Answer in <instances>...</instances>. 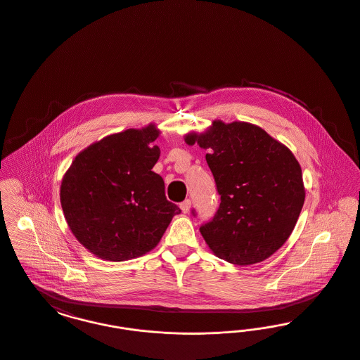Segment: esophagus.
Returning a JSON list of instances; mask_svg holds the SVG:
<instances>
[{
  "label": "esophagus",
  "instance_id": "obj_1",
  "mask_svg": "<svg viewBox=\"0 0 360 360\" xmlns=\"http://www.w3.org/2000/svg\"><path fill=\"white\" fill-rule=\"evenodd\" d=\"M190 206H191V201L190 200H185L184 202H181V210L184 212V213H188V210H190Z\"/></svg>",
  "mask_w": 360,
  "mask_h": 360
}]
</instances>
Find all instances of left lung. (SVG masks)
I'll use <instances>...</instances> for the list:
<instances>
[{"label":"left lung","mask_w":360,"mask_h":360,"mask_svg":"<svg viewBox=\"0 0 360 360\" xmlns=\"http://www.w3.org/2000/svg\"><path fill=\"white\" fill-rule=\"evenodd\" d=\"M185 141L209 151L206 162L221 200L200 228L209 248L238 266L271 257L289 239L305 201L295 156L260 127L241 121H213Z\"/></svg>","instance_id":"8db88e82"}]
</instances>
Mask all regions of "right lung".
I'll return each instance as SVG.
<instances>
[{"mask_svg":"<svg viewBox=\"0 0 360 360\" xmlns=\"http://www.w3.org/2000/svg\"><path fill=\"white\" fill-rule=\"evenodd\" d=\"M154 124L93 143L75 156L60 185L65 219L96 257L122 262L158 245L181 209L153 172L160 150Z\"/></svg>","mask_w":360,"mask_h":360,"instance_id":"1","label":"right lung"}]
</instances>
